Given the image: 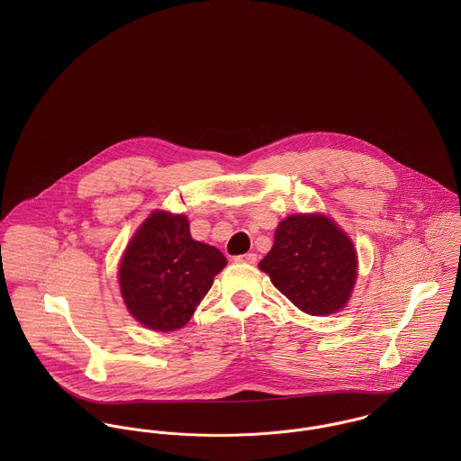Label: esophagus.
Masks as SVG:
<instances>
[{"label":"esophagus","mask_w":461,"mask_h":461,"mask_svg":"<svg viewBox=\"0 0 461 461\" xmlns=\"http://www.w3.org/2000/svg\"><path fill=\"white\" fill-rule=\"evenodd\" d=\"M236 261L238 263L254 264L258 261V254H243V256H238Z\"/></svg>","instance_id":"34e87169"}]
</instances>
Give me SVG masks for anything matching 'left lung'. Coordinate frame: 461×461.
<instances>
[{
    "label": "left lung",
    "instance_id": "obj_1",
    "mask_svg": "<svg viewBox=\"0 0 461 461\" xmlns=\"http://www.w3.org/2000/svg\"><path fill=\"white\" fill-rule=\"evenodd\" d=\"M357 264L351 240L335 221L323 214H291L276 227L259 267L300 311L329 316L346 307Z\"/></svg>",
    "mask_w": 461,
    "mask_h": 461
}]
</instances>
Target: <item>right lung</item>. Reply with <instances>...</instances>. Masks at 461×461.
Segmentation results:
<instances>
[{
	"mask_svg": "<svg viewBox=\"0 0 461 461\" xmlns=\"http://www.w3.org/2000/svg\"><path fill=\"white\" fill-rule=\"evenodd\" d=\"M225 264L218 249L192 238L185 214L154 211L122 256L121 293L130 314L143 327L183 329Z\"/></svg>",
	"mask_w": 461,
	"mask_h": 461,
	"instance_id": "1",
	"label": "right lung"
}]
</instances>
